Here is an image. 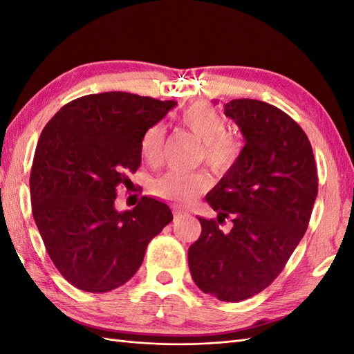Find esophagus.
<instances>
[{
    "label": "esophagus",
    "mask_w": 354,
    "mask_h": 354,
    "mask_svg": "<svg viewBox=\"0 0 354 354\" xmlns=\"http://www.w3.org/2000/svg\"><path fill=\"white\" fill-rule=\"evenodd\" d=\"M186 216H189V212H187V211L174 208V218H176V220H180V218H183V217H186Z\"/></svg>",
    "instance_id": "34e87169"
}]
</instances>
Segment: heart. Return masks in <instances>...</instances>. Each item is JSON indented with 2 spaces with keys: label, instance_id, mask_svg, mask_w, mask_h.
Masks as SVG:
<instances>
[{
  "label": "heart",
  "instance_id": "obj_1",
  "mask_svg": "<svg viewBox=\"0 0 354 354\" xmlns=\"http://www.w3.org/2000/svg\"><path fill=\"white\" fill-rule=\"evenodd\" d=\"M178 124L201 142L198 159L214 173L226 174L238 165L243 155V142L238 134L227 131V122L216 108L205 103L190 104L180 115ZM164 142L165 131L158 124L149 127L142 134L138 151L146 164L155 167L162 160ZM209 185V177L202 171H168L153 183V194L165 201L190 203Z\"/></svg>",
  "mask_w": 354,
  "mask_h": 354
}]
</instances>
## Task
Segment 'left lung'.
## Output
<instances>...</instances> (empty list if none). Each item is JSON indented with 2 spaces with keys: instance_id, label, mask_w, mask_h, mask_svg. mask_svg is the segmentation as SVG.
<instances>
[{
  "instance_id": "8db88e82",
  "label": "left lung",
  "mask_w": 354,
  "mask_h": 354,
  "mask_svg": "<svg viewBox=\"0 0 354 354\" xmlns=\"http://www.w3.org/2000/svg\"><path fill=\"white\" fill-rule=\"evenodd\" d=\"M245 137L238 165L224 174L207 202L217 220L198 217L189 269L202 292L236 303L261 292L283 270L304 236L317 196V168L303 128L266 102L224 104ZM226 218L232 229L218 226Z\"/></svg>"
}]
</instances>
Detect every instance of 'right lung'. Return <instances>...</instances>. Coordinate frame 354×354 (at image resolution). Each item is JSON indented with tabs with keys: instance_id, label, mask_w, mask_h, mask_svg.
<instances>
[{
	"instance_id": "obj_1",
	"label": "right lung",
	"mask_w": 354,
	"mask_h": 354,
	"mask_svg": "<svg viewBox=\"0 0 354 354\" xmlns=\"http://www.w3.org/2000/svg\"><path fill=\"white\" fill-rule=\"evenodd\" d=\"M177 103L109 91L82 95L51 118L32 162V214L65 279L109 292L142 266L147 243L173 220L167 203L143 196L116 211L118 186L140 167L142 134Z\"/></svg>"
}]
</instances>
